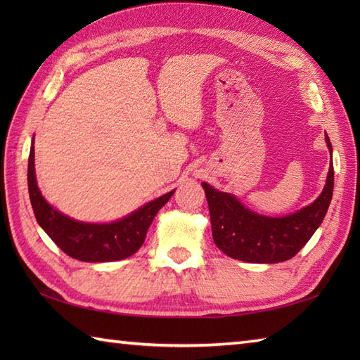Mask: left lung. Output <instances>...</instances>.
Returning <instances> with one entry per match:
<instances>
[{
    "mask_svg": "<svg viewBox=\"0 0 360 360\" xmlns=\"http://www.w3.org/2000/svg\"><path fill=\"white\" fill-rule=\"evenodd\" d=\"M326 143L333 153L330 137ZM209 202L213 241L227 257L249 263H280L298 254L330 207L334 188L333 155L326 186L308 207L283 218L263 217L244 207L235 196L218 192L202 182Z\"/></svg>",
    "mask_w": 360,
    "mask_h": 360,
    "instance_id": "8db88e82",
    "label": "left lung"
}]
</instances>
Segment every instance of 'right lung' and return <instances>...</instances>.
Listing matches in <instances>:
<instances>
[{
    "label": "right lung",
    "instance_id": "add662e5",
    "mask_svg": "<svg viewBox=\"0 0 360 360\" xmlns=\"http://www.w3.org/2000/svg\"><path fill=\"white\" fill-rule=\"evenodd\" d=\"M27 187L30 204L38 224L51 236V240L70 255L80 262L101 263L116 262L136 254L145 241L151 221L159 209L170 200L174 190L158 200L143 205L131 215L111 224H88L65 217L63 213L44 201L35 181L34 145L29 153Z\"/></svg>",
    "mask_w": 360,
    "mask_h": 360
}]
</instances>
